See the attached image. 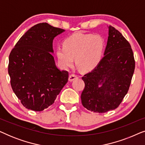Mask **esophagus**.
I'll return each mask as SVG.
<instances>
[{
  "instance_id": "1",
  "label": "esophagus",
  "mask_w": 145,
  "mask_h": 145,
  "mask_svg": "<svg viewBox=\"0 0 145 145\" xmlns=\"http://www.w3.org/2000/svg\"><path fill=\"white\" fill-rule=\"evenodd\" d=\"M78 78V76H77V75L74 74H71L70 76H69V81H73L74 80H76V79Z\"/></svg>"
}]
</instances>
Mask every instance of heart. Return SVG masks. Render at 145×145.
<instances>
[{
	"label": "heart",
	"instance_id": "obj_1",
	"mask_svg": "<svg viewBox=\"0 0 145 145\" xmlns=\"http://www.w3.org/2000/svg\"><path fill=\"white\" fill-rule=\"evenodd\" d=\"M105 48V42L100 35L75 33L65 39L63 47L56 49L55 54L59 64L68 69L74 63L80 69L88 72L100 62Z\"/></svg>",
	"mask_w": 145,
	"mask_h": 145
}]
</instances>
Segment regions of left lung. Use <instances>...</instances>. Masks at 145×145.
I'll use <instances>...</instances> for the list:
<instances>
[{
  "label": "left lung",
  "mask_w": 145,
  "mask_h": 145,
  "mask_svg": "<svg viewBox=\"0 0 145 145\" xmlns=\"http://www.w3.org/2000/svg\"><path fill=\"white\" fill-rule=\"evenodd\" d=\"M104 57L82 77L85 86L81 94L83 106L96 113H105L120 106L127 93L135 62L130 43L112 25Z\"/></svg>",
  "instance_id": "1"
}]
</instances>
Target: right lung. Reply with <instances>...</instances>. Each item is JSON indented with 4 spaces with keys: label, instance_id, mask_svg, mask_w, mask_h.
<instances>
[{
    "label": "right lung",
    "instance_id": "right-lung-1",
    "mask_svg": "<svg viewBox=\"0 0 145 145\" xmlns=\"http://www.w3.org/2000/svg\"><path fill=\"white\" fill-rule=\"evenodd\" d=\"M65 29L39 23L27 30L9 55L12 88L25 108L41 112L54 103L69 72L56 67L53 40Z\"/></svg>",
    "mask_w": 145,
    "mask_h": 145
}]
</instances>
